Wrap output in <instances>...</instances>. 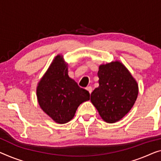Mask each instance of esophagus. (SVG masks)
I'll return each mask as SVG.
<instances>
[{
    "label": "esophagus",
    "mask_w": 161,
    "mask_h": 161,
    "mask_svg": "<svg viewBox=\"0 0 161 161\" xmlns=\"http://www.w3.org/2000/svg\"><path fill=\"white\" fill-rule=\"evenodd\" d=\"M86 90H87L88 92H90V94H91V92H92V87H90V86H89V87H87Z\"/></svg>",
    "instance_id": "34e87169"
}]
</instances>
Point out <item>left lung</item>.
<instances>
[{"label":"left lung","mask_w":161,"mask_h":161,"mask_svg":"<svg viewBox=\"0 0 161 161\" xmlns=\"http://www.w3.org/2000/svg\"><path fill=\"white\" fill-rule=\"evenodd\" d=\"M99 87L90 100L107 123H115L129 113L138 95V85L125 66L118 61L102 64L97 72Z\"/></svg>","instance_id":"left-lung-1"}]
</instances>
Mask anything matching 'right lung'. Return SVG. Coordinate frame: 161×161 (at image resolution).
Masks as SVG:
<instances>
[{
    "label": "right lung",
    "instance_id": "1",
    "mask_svg": "<svg viewBox=\"0 0 161 161\" xmlns=\"http://www.w3.org/2000/svg\"><path fill=\"white\" fill-rule=\"evenodd\" d=\"M37 97L42 111L62 124L74 118L79 105L90 100V93L69 77L68 64L58 55L37 84Z\"/></svg>",
    "mask_w": 161,
    "mask_h": 161
}]
</instances>
